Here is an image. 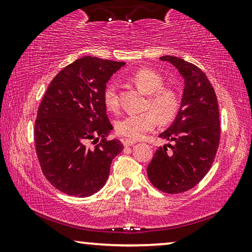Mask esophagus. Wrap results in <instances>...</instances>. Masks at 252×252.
Segmentation results:
<instances>
[{"label": "esophagus", "mask_w": 252, "mask_h": 252, "mask_svg": "<svg viewBox=\"0 0 252 252\" xmlns=\"http://www.w3.org/2000/svg\"><path fill=\"white\" fill-rule=\"evenodd\" d=\"M135 143H136V141H134V140H129V139L123 140V144H125V147H126V148L133 146V144H135Z\"/></svg>", "instance_id": "34e87169"}]
</instances>
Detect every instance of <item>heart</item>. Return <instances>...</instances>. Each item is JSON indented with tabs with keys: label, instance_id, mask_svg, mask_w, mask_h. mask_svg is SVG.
Listing matches in <instances>:
<instances>
[{
	"label": "heart",
	"instance_id": "b5f03b06",
	"mask_svg": "<svg viewBox=\"0 0 252 252\" xmlns=\"http://www.w3.org/2000/svg\"><path fill=\"white\" fill-rule=\"evenodd\" d=\"M139 90L149 94L146 109L151 110L139 114H127L116 122L118 134L129 139H140L155 129L157 118L161 123L173 121L181 109V97L171 88H164V80L151 69H140L131 76ZM103 103L112 112L119 110L118 88L114 82L106 84L103 91Z\"/></svg>",
	"mask_w": 252,
	"mask_h": 252
}]
</instances>
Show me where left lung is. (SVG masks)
<instances>
[{"label":"left lung","instance_id":"8db88e82","mask_svg":"<svg viewBox=\"0 0 252 252\" xmlns=\"http://www.w3.org/2000/svg\"><path fill=\"white\" fill-rule=\"evenodd\" d=\"M160 60L177 67L185 79V90L178 116L159 135L171 144L159 147L147 172L157 189L176 194L192 189L210 170L220 141L219 108L213 87L201 69L172 55Z\"/></svg>","mask_w":252,"mask_h":252}]
</instances>
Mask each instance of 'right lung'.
Returning <instances> with one entry per match:
<instances>
[{"label": "right lung", "mask_w": 252, "mask_h": 252, "mask_svg": "<svg viewBox=\"0 0 252 252\" xmlns=\"http://www.w3.org/2000/svg\"><path fill=\"white\" fill-rule=\"evenodd\" d=\"M125 62L84 57L54 76L37 110L34 140L42 172L66 194L90 197L105 185L112 160L123 150L112 131L103 91ZM101 138L94 147H89Z\"/></svg>", "instance_id": "add662e5"}]
</instances>
